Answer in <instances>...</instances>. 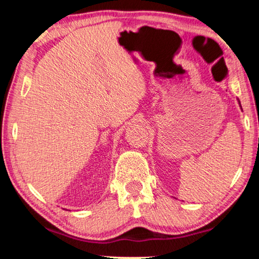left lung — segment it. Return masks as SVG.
Instances as JSON below:
<instances>
[{
	"instance_id": "8db88e82",
	"label": "left lung",
	"mask_w": 259,
	"mask_h": 259,
	"mask_svg": "<svg viewBox=\"0 0 259 259\" xmlns=\"http://www.w3.org/2000/svg\"><path fill=\"white\" fill-rule=\"evenodd\" d=\"M239 105H240V102H239Z\"/></svg>"
}]
</instances>
